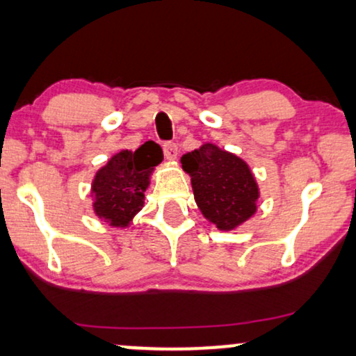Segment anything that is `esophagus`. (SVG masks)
Instances as JSON below:
<instances>
[{"label":"esophagus","mask_w":356,"mask_h":356,"mask_svg":"<svg viewBox=\"0 0 356 356\" xmlns=\"http://www.w3.org/2000/svg\"><path fill=\"white\" fill-rule=\"evenodd\" d=\"M163 149H164L165 159H168V161L177 159V145H175V143H170V141L164 143Z\"/></svg>","instance_id":"esophagus-1"}]
</instances>
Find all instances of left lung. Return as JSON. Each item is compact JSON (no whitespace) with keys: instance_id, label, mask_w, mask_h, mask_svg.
I'll return each mask as SVG.
<instances>
[{"instance_id":"1","label":"left lung","mask_w":356,"mask_h":356,"mask_svg":"<svg viewBox=\"0 0 356 356\" xmlns=\"http://www.w3.org/2000/svg\"><path fill=\"white\" fill-rule=\"evenodd\" d=\"M181 163L192 177L197 205L220 230H233L254 213L258 186L240 157L215 145H204L184 154Z\"/></svg>"}]
</instances>
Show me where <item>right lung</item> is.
<instances>
[{
  "label": "right lung",
  "mask_w": 356,
  "mask_h": 356,
  "mask_svg": "<svg viewBox=\"0 0 356 356\" xmlns=\"http://www.w3.org/2000/svg\"><path fill=\"white\" fill-rule=\"evenodd\" d=\"M163 161V151L154 141H147L136 151H121L108 161L95 175L92 191L93 209L111 227H126L143 209L149 174Z\"/></svg>",
  "instance_id": "right-lung-1"
}]
</instances>
